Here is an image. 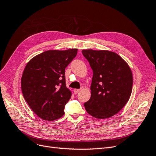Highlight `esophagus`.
I'll return each instance as SVG.
<instances>
[{
	"label": "esophagus",
	"instance_id": "34e87169",
	"mask_svg": "<svg viewBox=\"0 0 156 156\" xmlns=\"http://www.w3.org/2000/svg\"><path fill=\"white\" fill-rule=\"evenodd\" d=\"M79 91H80L79 89H76V88H74L73 89V92H74L75 94H77V93L79 92Z\"/></svg>",
	"mask_w": 156,
	"mask_h": 156
}]
</instances>
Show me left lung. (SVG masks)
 Segmentation results:
<instances>
[{"label":"left lung","instance_id":"left-lung-1","mask_svg":"<svg viewBox=\"0 0 156 156\" xmlns=\"http://www.w3.org/2000/svg\"><path fill=\"white\" fill-rule=\"evenodd\" d=\"M93 71L91 97L84 103L87 112L98 119L117 114L129 100L133 87L130 67L121 56L107 50H82Z\"/></svg>","mask_w":156,"mask_h":156}]
</instances>
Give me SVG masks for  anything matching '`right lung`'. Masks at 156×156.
Segmentation results:
<instances>
[{
    "mask_svg": "<svg viewBox=\"0 0 156 156\" xmlns=\"http://www.w3.org/2000/svg\"><path fill=\"white\" fill-rule=\"evenodd\" d=\"M77 49L49 50L30 59L23 71V97L35 114L53 121L64 115V107L72 96L66 85L65 68L77 53Z\"/></svg>",
    "mask_w": 156,
    "mask_h": 156,
    "instance_id": "1",
    "label": "right lung"
}]
</instances>
